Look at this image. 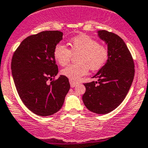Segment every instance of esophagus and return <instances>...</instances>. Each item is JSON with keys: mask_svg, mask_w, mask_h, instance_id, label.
Listing matches in <instances>:
<instances>
[{"mask_svg": "<svg viewBox=\"0 0 148 148\" xmlns=\"http://www.w3.org/2000/svg\"><path fill=\"white\" fill-rule=\"evenodd\" d=\"M70 86H71L72 88H73V87L76 86L78 84V83L76 82V81H71V80H70Z\"/></svg>", "mask_w": 148, "mask_h": 148, "instance_id": "1", "label": "esophagus"}]
</instances>
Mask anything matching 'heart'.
I'll return each instance as SVG.
<instances>
[{"label":"heart","instance_id":"1","mask_svg":"<svg viewBox=\"0 0 148 148\" xmlns=\"http://www.w3.org/2000/svg\"><path fill=\"white\" fill-rule=\"evenodd\" d=\"M70 49L63 43H57L54 49V57L60 65H65L73 54H78V64H71L62 70L61 73L71 81H75L86 75L88 68L98 70L109 58V51L104 45L87 35H80L72 38Z\"/></svg>","mask_w":148,"mask_h":148}]
</instances>
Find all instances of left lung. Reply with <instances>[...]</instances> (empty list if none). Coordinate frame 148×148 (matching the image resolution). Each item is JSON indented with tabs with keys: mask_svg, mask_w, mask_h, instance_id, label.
<instances>
[{
	"mask_svg": "<svg viewBox=\"0 0 148 148\" xmlns=\"http://www.w3.org/2000/svg\"><path fill=\"white\" fill-rule=\"evenodd\" d=\"M98 36L108 45L109 58L93 77L98 81L84 84L86 92L82 99L90 111L107 114L119 107L127 95L134 76V63L126 43L118 35L99 30Z\"/></svg>",
	"mask_w": 148,
	"mask_h": 148,
	"instance_id": "left-lung-1",
	"label": "left lung"
}]
</instances>
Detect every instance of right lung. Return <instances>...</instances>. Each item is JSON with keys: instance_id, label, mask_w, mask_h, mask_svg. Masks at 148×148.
<instances>
[{"instance_id": "add662e5", "label": "right lung", "mask_w": 148, "mask_h": 148, "mask_svg": "<svg viewBox=\"0 0 148 148\" xmlns=\"http://www.w3.org/2000/svg\"><path fill=\"white\" fill-rule=\"evenodd\" d=\"M60 31H43L24 39L12 60L16 91L24 105L33 113L49 116L62 107L70 89L67 77L58 73L54 49L62 39Z\"/></svg>"}]
</instances>
